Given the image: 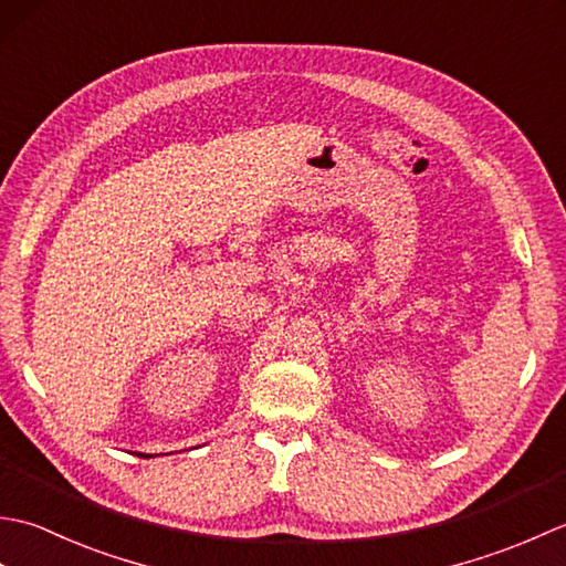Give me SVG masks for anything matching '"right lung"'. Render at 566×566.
Here are the masks:
<instances>
[{
	"instance_id": "add662e5",
	"label": "right lung",
	"mask_w": 566,
	"mask_h": 566,
	"mask_svg": "<svg viewBox=\"0 0 566 566\" xmlns=\"http://www.w3.org/2000/svg\"><path fill=\"white\" fill-rule=\"evenodd\" d=\"M138 457H146V460H148V457H155V454H146V452H136Z\"/></svg>"
}]
</instances>
